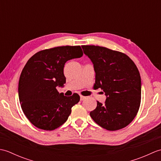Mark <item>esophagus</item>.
Instances as JSON below:
<instances>
[{
    "label": "esophagus",
    "mask_w": 161,
    "mask_h": 161,
    "mask_svg": "<svg viewBox=\"0 0 161 161\" xmlns=\"http://www.w3.org/2000/svg\"><path fill=\"white\" fill-rule=\"evenodd\" d=\"M86 97L83 96V95H80V100H81V101L84 100H85V99H86Z\"/></svg>",
    "instance_id": "1"
}]
</instances>
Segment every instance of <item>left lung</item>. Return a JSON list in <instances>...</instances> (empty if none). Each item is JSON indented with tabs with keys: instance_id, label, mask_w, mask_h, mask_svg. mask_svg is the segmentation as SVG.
<instances>
[{
	"instance_id": "left-lung-1",
	"label": "left lung",
	"mask_w": 161,
	"mask_h": 161,
	"mask_svg": "<svg viewBox=\"0 0 161 161\" xmlns=\"http://www.w3.org/2000/svg\"><path fill=\"white\" fill-rule=\"evenodd\" d=\"M95 72L94 89L101 88L107 100L97 101L92 119L108 131L125 128L137 115L141 102V79L137 66L126 54L97 46H82Z\"/></svg>"
}]
</instances>
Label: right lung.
<instances>
[{
    "label": "right lung",
    "mask_w": 161,
    "mask_h": 161,
    "mask_svg": "<svg viewBox=\"0 0 161 161\" xmlns=\"http://www.w3.org/2000/svg\"><path fill=\"white\" fill-rule=\"evenodd\" d=\"M82 55L80 46H58L39 51L26 63L19 79V97L24 114L36 127L46 131L59 127L80 102L77 93L65 96L56 87L66 83L65 63Z\"/></svg>",
    "instance_id": "right-lung-1"
}]
</instances>
